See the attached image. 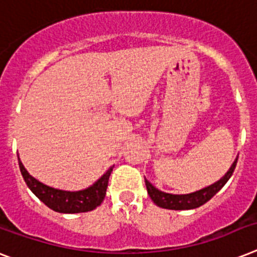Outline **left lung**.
I'll return each instance as SVG.
<instances>
[{
    "mask_svg": "<svg viewBox=\"0 0 257 257\" xmlns=\"http://www.w3.org/2000/svg\"><path fill=\"white\" fill-rule=\"evenodd\" d=\"M236 162L237 158L236 161L232 164L230 170L226 173V176L219 179L218 182H215L211 186L204 187L199 191H195V193L185 194V195H174V194L164 193V191H160V190L156 189L148 179H145L148 194L152 198V201L162 208H168V210H191V208H197L210 201L219 190L226 185L227 181L232 176L235 168H236Z\"/></svg>",
    "mask_w": 257,
    "mask_h": 257,
    "instance_id": "left-lung-1",
    "label": "left lung"
}]
</instances>
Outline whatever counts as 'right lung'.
<instances>
[{
	"label": "right lung",
	"instance_id": "right-lung-1",
	"mask_svg": "<svg viewBox=\"0 0 257 257\" xmlns=\"http://www.w3.org/2000/svg\"><path fill=\"white\" fill-rule=\"evenodd\" d=\"M21 174L29 189L41 199L43 203L56 212L63 214H76V212H87L101 204L107 193L108 181H109L112 168L104 174L101 178L95 182L91 187L81 191H63V190L53 189L46 186L42 182L31 177L24 168L22 162L18 158Z\"/></svg>",
	"mask_w": 257,
	"mask_h": 257
}]
</instances>
